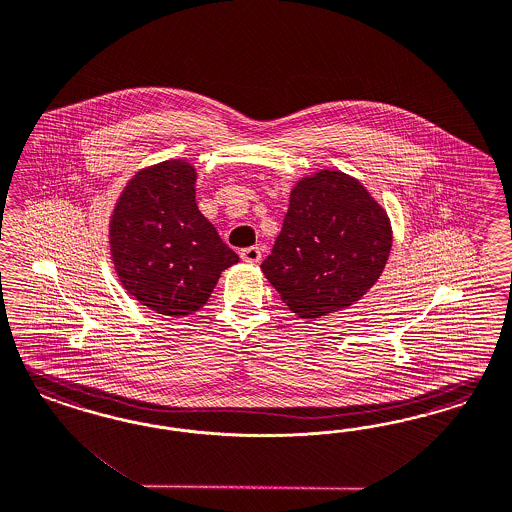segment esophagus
<instances>
[{
  "instance_id": "34e87169",
  "label": "esophagus",
  "mask_w": 512,
  "mask_h": 512,
  "mask_svg": "<svg viewBox=\"0 0 512 512\" xmlns=\"http://www.w3.org/2000/svg\"><path fill=\"white\" fill-rule=\"evenodd\" d=\"M240 257H242L246 263H259V261H261V249L255 246L246 247V249L240 251Z\"/></svg>"
}]
</instances>
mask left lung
<instances>
[{
    "label": "left lung",
    "instance_id": "8db88e82",
    "mask_svg": "<svg viewBox=\"0 0 512 512\" xmlns=\"http://www.w3.org/2000/svg\"><path fill=\"white\" fill-rule=\"evenodd\" d=\"M389 249L382 206L357 179L321 170L291 191L282 232L261 268L297 316L318 319L361 299L386 268Z\"/></svg>",
    "mask_w": 512,
    "mask_h": 512
}]
</instances>
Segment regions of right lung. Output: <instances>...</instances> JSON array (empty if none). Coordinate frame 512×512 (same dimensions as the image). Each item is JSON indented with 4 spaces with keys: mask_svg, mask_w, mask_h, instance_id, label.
Masks as SVG:
<instances>
[{
    "mask_svg": "<svg viewBox=\"0 0 512 512\" xmlns=\"http://www.w3.org/2000/svg\"><path fill=\"white\" fill-rule=\"evenodd\" d=\"M196 172L166 160L134 177L111 215L109 240L126 291L162 316H189L210 299L238 255L200 213Z\"/></svg>",
    "mask_w": 512,
    "mask_h": 512,
    "instance_id": "1",
    "label": "right lung"
}]
</instances>
